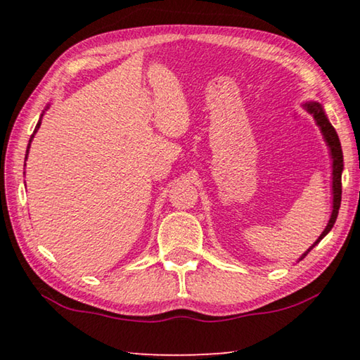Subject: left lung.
<instances>
[{
	"instance_id": "8db88e82",
	"label": "left lung",
	"mask_w": 360,
	"mask_h": 360,
	"mask_svg": "<svg viewBox=\"0 0 360 360\" xmlns=\"http://www.w3.org/2000/svg\"><path fill=\"white\" fill-rule=\"evenodd\" d=\"M302 106H303V109H307V111L314 117L316 125L319 127V130L322 133V138H324L327 148H328V150H330V158H332V212H330V219H328L324 231H322V233L319 235V238L316 240L313 245L309 246L307 251H304L300 255V259H298L297 262H300L302 259H304V255L311 251V249L316 245H318V243L322 238H324V236L332 230V227L335 225V221H337V216H338L340 205H341V173H343V150H341V144H340L337 131H335L332 124L327 119V114L324 111V108H322V105L318 101H308Z\"/></svg>"
}]
</instances>
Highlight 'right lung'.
<instances>
[{"mask_svg":"<svg viewBox=\"0 0 360 360\" xmlns=\"http://www.w3.org/2000/svg\"><path fill=\"white\" fill-rule=\"evenodd\" d=\"M49 106H51V105H47V106H46V109H44V111H42V114H41V117H39V120H38V124H36V127H34V131H33V135H32V138H30V141H28V146H27V154H25V162H27V158H28V150H30V146H32V141H33V138H34V135H36V131H38V130H39V127H41V120H42V115H44V112L47 111V109H49ZM25 165H27V163H25Z\"/></svg>","mask_w":360,"mask_h":360,"instance_id":"obj_1","label":"right lung"}]
</instances>
